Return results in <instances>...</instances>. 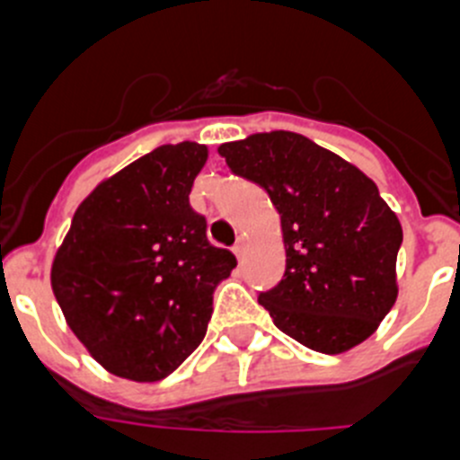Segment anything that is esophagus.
I'll use <instances>...</instances> for the list:
<instances>
[{
    "label": "esophagus",
    "instance_id": "1",
    "mask_svg": "<svg viewBox=\"0 0 460 460\" xmlns=\"http://www.w3.org/2000/svg\"><path fill=\"white\" fill-rule=\"evenodd\" d=\"M233 251H234V255H237V258H242L243 251H246V242H243V237H237V242H234Z\"/></svg>",
    "mask_w": 460,
    "mask_h": 460
}]
</instances>
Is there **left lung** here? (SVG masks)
<instances>
[{
	"instance_id": "8db88e82",
	"label": "left lung",
	"mask_w": 460,
	"mask_h": 460,
	"mask_svg": "<svg viewBox=\"0 0 460 460\" xmlns=\"http://www.w3.org/2000/svg\"><path fill=\"white\" fill-rule=\"evenodd\" d=\"M280 214L286 271L258 302L290 339L324 355L367 341L396 302L403 230L367 174L290 131L218 147Z\"/></svg>"
}]
</instances>
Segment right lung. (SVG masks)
Here are the masks:
<instances>
[{
  "label": "right lung",
  "instance_id": "right-lung-1",
  "mask_svg": "<svg viewBox=\"0 0 460 460\" xmlns=\"http://www.w3.org/2000/svg\"><path fill=\"white\" fill-rule=\"evenodd\" d=\"M207 161L198 142L164 145L92 190L52 262V292L101 367L164 380L202 343L214 290L237 260L211 246L190 207Z\"/></svg>",
  "mask_w": 460,
  "mask_h": 460
}]
</instances>
